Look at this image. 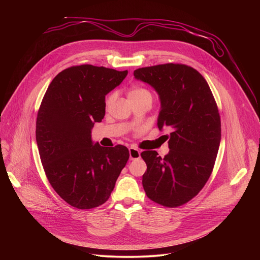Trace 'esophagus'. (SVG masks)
I'll return each instance as SVG.
<instances>
[{"mask_svg": "<svg viewBox=\"0 0 260 260\" xmlns=\"http://www.w3.org/2000/svg\"><path fill=\"white\" fill-rule=\"evenodd\" d=\"M128 152H129V159H131V160L138 159V158H140V156H141L140 151L137 149V148H135V147H131L129 149H128Z\"/></svg>", "mask_w": 260, "mask_h": 260, "instance_id": "obj_1", "label": "esophagus"}]
</instances>
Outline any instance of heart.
Masks as SVG:
<instances>
[{"instance_id":"heart-1","label":"heart","mask_w":260,"mask_h":260,"mask_svg":"<svg viewBox=\"0 0 260 260\" xmlns=\"http://www.w3.org/2000/svg\"><path fill=\"white\" fill-rule=\"evenodd\" d=\"M142 96H151V94L147 89L142 88V87H135L128 92L129 99H137V98H142ZM114 99H115V94H111L107 99V105H110L114 101Z\"/></svg>"}]
</instances>
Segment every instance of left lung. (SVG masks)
Returning <instances> with one entry per match:
<instances>
[{
  "instance_id": "obj_1",
  "label": "left lung",
  "mask_w": 260,
  "mask_h": 260,
  "mask_svg": "<svg viewBox=\"0 0 260 260\" xmlns=\"http://www.w3.org/2000/svg\"><path fill=\"white\" fill-rule=\"evenodd\" d=\"M134 76L157 92V126L170 131V152L164 158L156 151L141 153L147 165L144 190L159 205L181 206L202 190L213 171L221 140L216 102L205 78L188 66L146 67Z\"/></svg>"
}]
</instances>
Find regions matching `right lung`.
Returning <instances> with one entry per match:
<instances>
[{"label": "right lung", "mask_w": 260, "mask_h": 260, "mask_svg": "<svg viewBox=\"0 0 260 260\" xmlns=\"http://www.w3.org/2000/svg\"><path fill=\"white\" fill-rule=\"evenodd\" d=\"M127 71L81 64L54 77L36 122L41 162L55 192L77 209L103 205L113 191L129 152L125 146L102 147L91 139L105 116L106 95Z\"/></svg>", "instance_id": "1"}]
</instances>
